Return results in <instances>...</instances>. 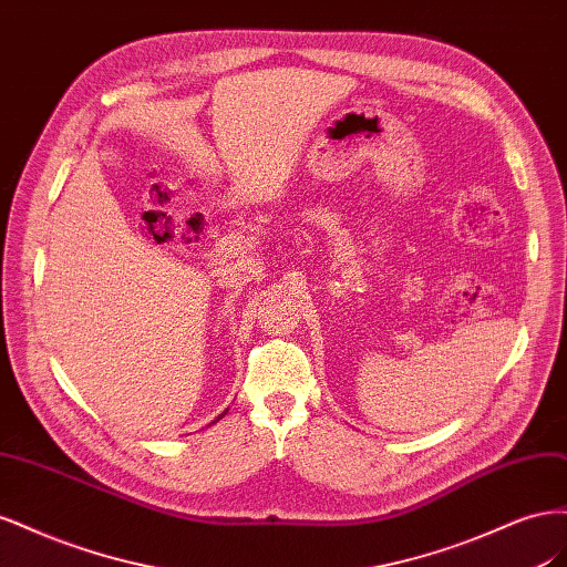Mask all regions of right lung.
Listing matches in <instances>:
<instances>
[{
    "label": "right lung",
    "mask_w": 567,
    "mask_h": 567,
    "mask_svg": "<svg viewBox=\"0 0 567 567\" xmlns=\"http://www.w3.org/2000/svg\"><path fill=\"white\" fill-rule=\"evenodd\" d=\"M221 416H225V414H219V416H217V421H219V419H221Z\"/></svg>",
    "instance_id": "1"
}]
</instances>
